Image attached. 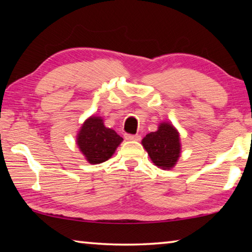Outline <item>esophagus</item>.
<instances>
[{"mask_svg":"<svg viewBox=\"0 0 252 252\" xmlns=\"http://www.w3.org/2000/svg\"><path fill=\"white\" fill-rule=\"evenodd\" d=\"M126 140H134V141H139L141 139V135L140 134H130V133H126L125 134Z\"/></svg>","mask_w":252,"mask_h":252,"instance_id":"1","label":"esophagus"}]
</instances>
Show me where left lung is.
<instances>
[{
  "mask_svg": "<svg viewBox=\"0 0 252 252\" xmlns=\"http://www.w3.org/2000/svg\"><path fill=\"white\" fill-rule=\"evenodd\" d=\"M142 144L153 163L162 169H171L180 157L179 133L169 123H161L156 132L147 134Z\"/></svg>",
  "mask_w": 252,
  "mask_h": 252,
  "instance_id": "1",
  "label": "left lung"
}]
</instances>
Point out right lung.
<instances>
[{"label":"right lung","instance_id":"add662e5","mask_svg":"<svg viewBox=\"0 0 252 252\" xmlns=\"http://www.w3.org/2000/svg\"><path fill=\"white\" fill-rule=\"evenodd\" d=\"M122 140L116 131L104 126L101 118L91 117L81 127L78 146L90 163L97 164L109 160Z\"/></svg>","mask_w":252,"mask_h":252}]
</instances>
